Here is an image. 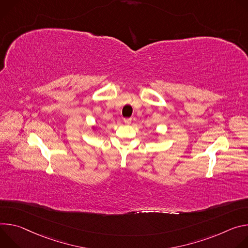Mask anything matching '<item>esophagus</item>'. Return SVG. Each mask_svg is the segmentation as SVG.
<instances>
[{"label": "esophagus", "mask_w": 248, "mask_h": 248, "mask_svg": "<svg viewBox=\"0 0 248 248\" xmlns=\"http://www.w3.org/2000/svg\"><path fill=\"white\" fill-rule=\"evenodd\" d=\"M131 122H132V119H131V118H125V119H124V123H125L126 125L131 124Z\"/></svg>", "instance_id": "esophagus-1"}]
</instances>
